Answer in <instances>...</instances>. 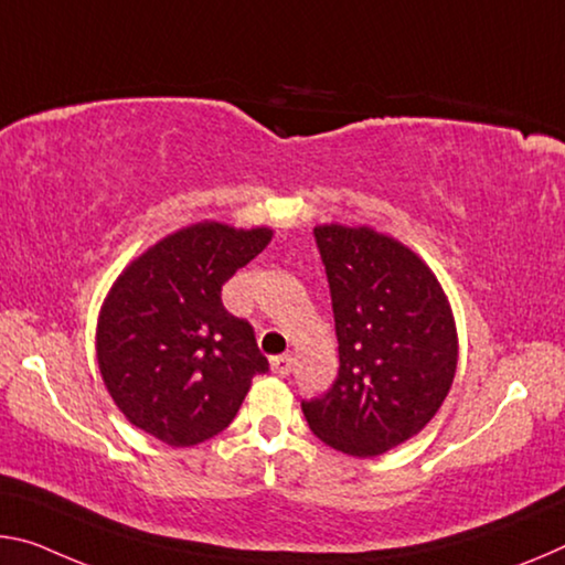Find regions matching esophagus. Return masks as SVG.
<instances>
[{
  "label": "esophagus",
  "instance_id": "34e87169",
  "mask_svg": "<svg viewBox=\"0 0 565 565\" xmlns=\"http://www.w3.org/2000/svg\"><path fill=\"white\" fill-rule=\"evenodd\" d=\"M271 372L276 377H286L291 372V356L281 354V356H271Z\"/></svg>",
  "mask_w": 565,
  "mask_h": 565
}]
</instances>
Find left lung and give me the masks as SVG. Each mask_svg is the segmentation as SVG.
<instances>
[{"mask_svg":"<svg viewBox=\"0 0 565 565\" xmlns=\"http://www.w3.org/2000/svg\"><path fill=\"white\" fill-rule=\"evenodd\" d=\"M327 268L339 374L327 395L301 402L321 443L377 458L443 407L458 370V329L443 284L402 241L372 226L315 228Z\"/></svg>","mask_w":565,"mask_h":565,"instance_id":"8db88e82","label":"left lung"}]
</instances>
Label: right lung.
Wrapping results in <instances>:
<instances>
[{
    "instance_id": "obj_1",
    "label": "right lung",
    "mask_w": 565,
    "mask_h": 565,
    "mask_svg": "<svg viewBox=\"0 0 565 565\" xmlns=\"http://www.w3.org/2000/svg\"><path fill=\"white\" fill-rule=\"evenodd\" d=\"M271 236L268 226L201 221L122 268L97 317L95 352L130 425L170 447L205 443L231 425L268 362L248 321L223 309L221 286Z\"/></svg>"
}]
</instances>
